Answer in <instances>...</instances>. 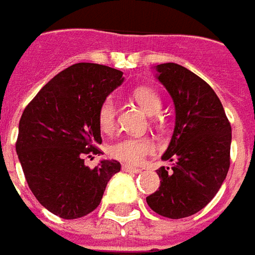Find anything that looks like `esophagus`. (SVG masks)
<instances>
[{
	"instance_id": "34e87169",
	"label": "esophagus",
	"mask_w": 255,
	"mask_h": 255,
	"mask_svg": "<svg viewBox=\"0 0 255 255\" xmlns=\"http://www.w3.org/2000/svg\"><path fill=\"white\" fill-rule=\"evenodd\" d=\"M122 170L126 171V173H140L141 169H138V167H133V166L124 165L122 166Z\"/></svg>"
}]
</instances>
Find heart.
<instances>
[{"label":"heart","instance_id":"obj_1","mask_svg":"<svg viewBox=\"0 0 255 255\" xmlns=\"http://www.w3.org/2000/svg\"><path fill=\"white\" fill-rule=\"evenodd\" d=\"M136 102L141 106L145 113L158 114L162 102L155 90L149 88H138L133 92ZM97 124L100 129L110 133L115 126V103L113 97L104 99L97 111ZM155 151V144L147 136H125L118 138L110 147V155L115 159L128 165H138L142 159Z\"/></svg>","mask_w":255,"mask_h":255}]
</instances>
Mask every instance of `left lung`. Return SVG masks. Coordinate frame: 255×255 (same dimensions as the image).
<instances>
[{"label":"left lung","instance_id":"obj_1","mask_svg":"<svg viewBox=\"0 0 255 255\" xmlns=\"http://www.w3.org/2000/svg\"><path fill=\"white\" fill-rule=\"evenodd\" d=\"M156 78L176 108V126L159 167L160 187L147 196L148 206L163 217H189L210 202L229 170L232 130L224 107L210 85L188 68L165 63Z\"/></svg>","mask_w":255,"mask_h":255}]
</instances>
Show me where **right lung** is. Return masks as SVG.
I'll list each match as a JSON object with an SVG mask.
<instances>
[{"mask_svg": "<svg viewBox=\"0 0 255 255\" xmlns=\"http://www.w3.org/2000/svg\"><path fill=\"white\" fill-rule=\"evenodd\" d=\"M122 75L102 64H73L50 79L21 114L16 152L31 192L55 216L74 220L92 213L121 170L114 159L90 169L85 156L100 153L97 111L124 82Z\"/></svg>", "mask_w": 255, "mask_h": 255, "instance_id": "add662e5", "label": "right lung"}]
</instances>
